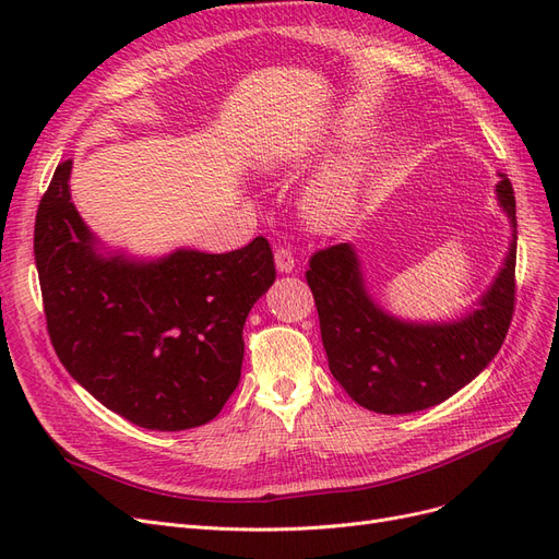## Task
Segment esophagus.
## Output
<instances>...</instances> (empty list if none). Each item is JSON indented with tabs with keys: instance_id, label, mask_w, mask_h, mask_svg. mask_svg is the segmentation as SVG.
I'll use <instances>...</instances> for the list:
<instances>
[{
	"instance_id": "34e87169",
	"label": "esophagus",
	"mask_w": 559,
	"mask_h": 559,
	"mask_svg": "<svg viewBox=\"0 0 559 559\" xmlns=\"http://www.w3.org/2000/svg\"><path fill=\"white\" fill-rule=\"evenodd\" d=\"M275 265H277L280 273H294V270H296V259H294V253H292L289 249L280 247V249L275 251Z\"/></svg>"
}]
</instances>
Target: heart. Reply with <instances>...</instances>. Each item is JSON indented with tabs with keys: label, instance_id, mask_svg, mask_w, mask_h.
Listing matches in <instances>:
<instances>
[{
	"label": "heart",
	"instance_id": "heart-1",
	"mask_svg": "<svg viewBox=\"0 0 559 559\" xmlns=\"http://www.w3.org/2000/svg\"><path fill=\"white\" fill-rule=\"evenodd\" d=\"M364 179V158L349 154L331 163L306 189L302 210L317 228H337L357 210Z\"/></svg>",
	"mask_w": 559,
	"mask_h": 559
}]
</instances>
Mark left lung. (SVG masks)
I'll use <instances>...</instances> for the list:
<instances>
[{"label": "left lung", "instance_id": "obj_1", "mask_svg": "<svg viewBox=\"0 0 559 559\" xmlns=\"http://www.w3.org/2000/svg\"><path fill=\"white\" fill-rule=\"evenodd\" d=\"M497 200L513 228L509 253L476 308L450 321H411L368 294L357 247L343 242L310 259L308 284L329 368L364 408L382 415L427 411L460 392L497 357L515 306V195L499 173Z\"/></svg>", "mask_w": 559, "mask_h": 559}]
</instances>
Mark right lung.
<instances>
[{
	"label": "right lung",
	"mask_w": 559,
	"mask_h": 559,
	"mask_svg": "<svg viewBox=\"0 0 559 559\" xmlns=\"http://www.w3.org/2000/svg\"><path fill=\"white\" fill-rule=\"evenodd\" d=\"M72 160L56 167L35 224L50 343L111 413L151 431L207 425L240 382L249 310L275 282L265 238L228 253L111 251L83 224Z\"/></svg>",
	"instance_id": "right-lung-1"
}]
</instances>
